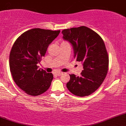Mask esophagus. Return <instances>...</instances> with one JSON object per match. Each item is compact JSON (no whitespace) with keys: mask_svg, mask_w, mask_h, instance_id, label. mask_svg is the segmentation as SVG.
Masks as SVG:
<instances>
[{"mask_svg":"<svg viewBox=\"0 0 126 126\" xmlns=\"http://www.w3.org/2000/svg\"><path fill=\"white\" fill-rule=\"evenodd\" d=\"M56 74L57 75V76H61V75H63V72H57V73H56Z\"/></svg>","mask_w":126,"mask_h":126,"instance_id":"34e87169","label":"esophagus"}]
</instances>
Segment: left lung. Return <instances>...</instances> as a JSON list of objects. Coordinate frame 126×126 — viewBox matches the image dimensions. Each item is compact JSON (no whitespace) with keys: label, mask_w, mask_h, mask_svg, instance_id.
Instances as JSON below:
<instances>
[{"label":"left lung","mask_w":126,"mask_h":126,"mask_svg":"<svg viewBox=\"0 0 126 126\" xmlns=\"http://www.w3.org/2000/svg\"><path fill=\"white\" fill-rule=\"evenodd\" d=\"M63 40L73 47L74 58L83 64L81 76L70 75L67 89L76 96L91 95L98 89L107 74L109 59L104 42L96 32L82 26L63 30Z\"/></svg>","instance_id":"8db88e82"}]
</instances>
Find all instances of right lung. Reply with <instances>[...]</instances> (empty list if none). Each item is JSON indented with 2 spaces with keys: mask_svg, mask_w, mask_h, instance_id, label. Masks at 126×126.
<instances>
[{
  "mask_svg": "<svg viewBox=\"0 0 126 126\" xmlns=\"http://www.w3.org/2000/svg\"><path fill=\"white\" fill-rule=\"evenodd\" d=\"M60 31L33 28L17 38L11 49L9 67L15 83L26 94L41 95L50 88L53 75L38 69L49 44Z\"/></svg>",
  "mask_w": 126,
  "mask_h": 126,
  "instance_id": "add662e5",
  "label": "right lung"
}]
</instances>
